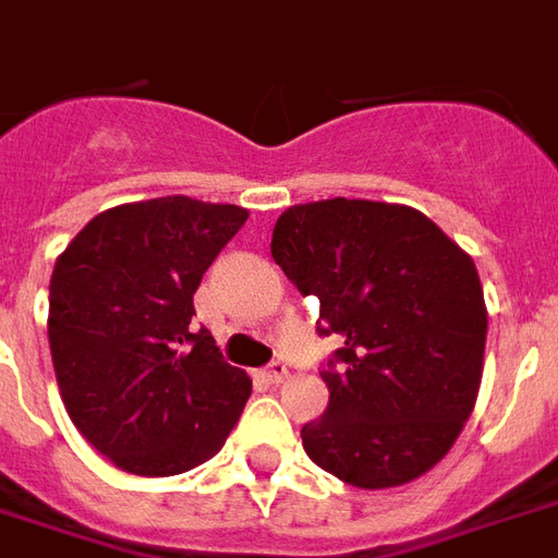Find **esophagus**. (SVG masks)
Segmentation results:
<instances>
[{
	"label": "esophagus",
	"mask_w": 558,
	"mask_h": 558,
	"mask_svg": "<svg viewBox=\"0 0 558 558\" xmlns=\"http://www.w3.org/2000/svg\"><path fill=\"white\" fill-rule=\"evenodd\" d=\"M287 374H290V371H287V364L283 362H271L268 367H263V371H259V376H263L266 383H271V386H275V383H280V379H283Z\"/></svg>",
	"instance_id": "34e87169"
}]
</instances>
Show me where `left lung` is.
<instances>
[{
  "mask_svg": "<svg viewBox=\"0 0 558 558\" xmlns=\"http://www.w3.org/2000/svg\"><path fill=\"white\" fill-rule=\"evenodd\" d=\"M271 256L319 299L328 407L302 427L316 466L364 490L433 469L481 386L487 307L472 256L410 206L323 199L287 208Z\"/></svg>",
  "mask_w": 558,
  "mask_h": 558,
  "instance_id": "obj_1",
  "label": "left lung"
}]
</instances>
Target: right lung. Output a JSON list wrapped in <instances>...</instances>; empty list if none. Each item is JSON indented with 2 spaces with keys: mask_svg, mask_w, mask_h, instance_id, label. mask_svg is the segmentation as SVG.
<instances>
[{
  "mask_svg": "<svg viewBox=\"0 0 558 558\" xmlns=\"http://www.w3.org/2000/svg\"><path fill=\"white\" fill-rule=\"evenodd\" d=\"M247 211L191 196L92 218L50 278L56 383L77 430L134 475H179L230 436L251 379L194 331V292Z\"/></svg>",
  "mask_w": 558,
  "mask_h": 558,
  "instance_id": "right-lung-1",
  "label": "right lung"
}]
</instances>
